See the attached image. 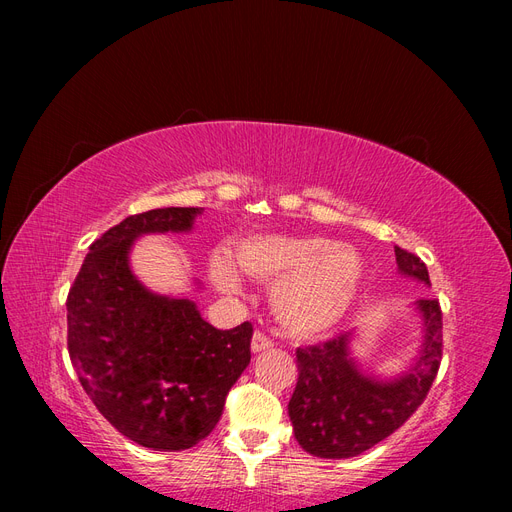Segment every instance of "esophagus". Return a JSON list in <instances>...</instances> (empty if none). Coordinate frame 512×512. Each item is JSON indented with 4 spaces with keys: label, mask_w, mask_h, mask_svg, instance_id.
<instances>
[{
    "label": "esophagus",
    "mask_w": 512,
    "mask_h": 512,
    "mask_svg": "<svg viewBox=\"0 0 512 512\" xmlns=\"http://www.w3.org/2000/svg\"><path fill=\"white\" fill-rule=\"evenodd\" d=\"M273 344H271V339L265 335V333H254V337H252V352L254 354H258V352H265V350H269Z\"/></svg>",
    "instance_id": "1"
}]
</instances>
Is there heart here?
I'll return each mask as SVG.
<instances>
[{"mask_svg": "<svg viewBox=\"0 0 512 512\" xmlns=\"http://www.w3.org/2000/svg\"><path fill=\"white\" fill-rule=\"evenodd\" d=\"M258 282H274L271 305L292 335L327 333L346 316L365 280V262L346 243L322 237L254 235L237 243L232 262L218 254L211 260V280L222 290L239 288V273Z\"/></svg>", "mask_w": 512, "mask_h": 512, "instance_id": "obj_1", "label": "heart"}]
</instances>
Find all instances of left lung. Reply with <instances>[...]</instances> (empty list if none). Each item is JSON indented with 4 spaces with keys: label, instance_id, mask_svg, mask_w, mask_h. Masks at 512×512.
Segmentation results:
<instances>
[{
    "label": "left lung",
    "instance_id": "8db88e82",
    "mask_svg": "<svg viewBox=\"0 0 512 512\" xmlns=\"http://www.w3.org/2000/svg\"><path fill=\"white\" fill-rule=\"evenodd\" d=\"M397 271L429 284L425 262L395 247ZM412 312L421 324V344L410 367L380 378L354 359L356 329L329 342L299 348V380L288 416L303 451L322 459L356 457L404 425L423 404L442 359V312L436 299H418Z\"/></svg>",
    "mask_w": 512,
    "mask_h": 512
}]
</instances>
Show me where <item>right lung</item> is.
<instances>
[{
	"instance_id": "add662e5",
	"label": "right lung",
	"mask_w": 512,
	"mask_h": 512,
	"mask_svg": "<svg viewBox=\"0 0 512 512\" xmlns=\"http://www.w3.org/2000/svg\"><path fill=\"white\" fill-rule=\"evenodd\" d=\"M200 207L130 215L91 243L68 294V350L85 393L119 433L185 451L218 425L250 365L252 324L220 331L188 297L149 290L132 271L136 239L192 232Z\"/></svg>"
}]
</instances>
